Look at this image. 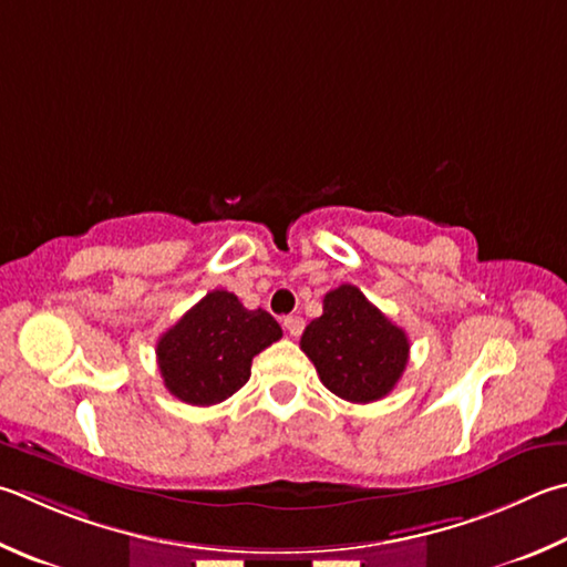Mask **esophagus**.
<instances>
[{
	"instance_id": "esophagus-1",
	"label": "esophagus",
	"mask_w": 567,
	"mask_h": 567,
	"mask_svg": "<svg viewBox=\"0 0 567 567\" xmlns=\"http://www.w3.org/2000/svg\"><path fill=\"white\" fill-rule=\"evenodd\" d=\"M282 327H285V332L290 334V337H300L302 329H305V319L297 317V315H290V317L282 319Z\"/></svg>"
}]
</instances>
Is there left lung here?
<instances>
[{"label": "left lung", "instance_id": "obj_1", "mask_svg": "<svg viewBox=\"0 0 567 567\" xmlns=\"http://www.w3.org/2000/svg\"><path fill=\"white\" fill-rule=\"evenodd\" d=\"M300 347L322 384L352 404L386 396L409 362L404 329L354 285H339L324 295L322 317L305 327Z\"/></svg>", "mask_w": 567, "mask_h": 567}]
</instances>
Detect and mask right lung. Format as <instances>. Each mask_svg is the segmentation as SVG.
Listing matches in <instances>:
<instances>
[{
  "label": "right lung",
  "instance_id": "1",
  "mask_svg": "<svg viewBox=\"0 0 567 567\" xmlns=\"http://www.w3.org/2000/svg\"><path fill=\"white\" fill-rule=\"evenodd\" d=\"M282 337L265 310H245L228 290L190 307L156 344L163 384L193 406H213L250 379L252 357Z\"/></svg>",
  "mask_w": 567,
  "mask_h": 567
}]
</instances>
